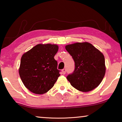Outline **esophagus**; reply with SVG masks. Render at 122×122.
<instances>
[{
  "label": "esophagus",
  "instance_id": "esophagus-1",
  "mask_svg": "<svg viewBox=\"0 0 122 122\" xmlns=\"http://www.w3.org/2000/svg\"><path fill=\"white\" fill-rule=\"evenodd\" d=\"M62 73L63 74H65V73H66V69H63L62 70Z\"/></svg>",
  "mask_w": 122,
  "mask_h": 122
}]
</instances>
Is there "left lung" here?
Here are the masks:
<instances>
[{"label":"left lung","mask_w":122,"mask_h":122,"mask_svg":"<svg viewBox=\"0 0 122 122\" xmlns=\"http://www.w3.org/2000/svg\"><path fill=\"white\" fill-rule=\"evenodd\" d=\"M65 48L75 62L73 73L67 77L72 86L82 92H90L99 86L106 73L103 54L88 42L68 44Z\"/></svg>","instance_id":"8db88e82"}]
</instances>
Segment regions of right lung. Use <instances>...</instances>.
Returning a JSON list of instances; mask_svg holds the SVG:
<instances>
[{"label": "right lung", "mask_w": 122, "mask_h": 122, "mask_svg": "<svg viewBox=\"0 0 122 122\" xmlns=\"http://www.w3.org/2000/svg\"><path fill=\"white\" fill-rule=\"evenodd\" d=\"M58 50L56 44H39L22 56L20 76L26 88L33 93H46L60 76L54 59Z\"/></svg>", "instance_id": "1"}]
</instances>
